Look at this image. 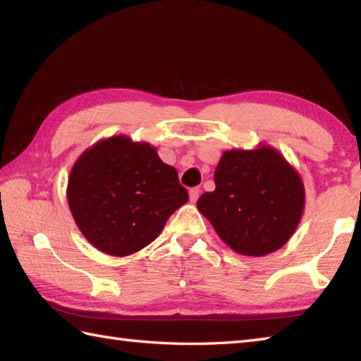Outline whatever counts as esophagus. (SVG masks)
<instances>
[{"instance_id":"34e87169","label":"esophagus","mask_w":361,"mask_h":361,"mask_svg":"<svg viewBox=\"0 0 361 361\" xmlns=\"http://www.w3.org/2000/svg\"><path fill=\"white\" fill-rule=\"evenodd\" d=\"M198 195H200V188H192L189 190V200L190 203H195L198 200Z\"/></svg>"}]
</instances>
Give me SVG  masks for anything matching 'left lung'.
I'll use <instances>...</instances> for the list:
<instances>
[{
    "instance_id": "1",
    "label": "left lung",
    "mask_w": 361,
    "mask_h": 361,
    "mask_svg": "<svg viewBox=\"0 0 361 361\" xmlns=\"http://www.w3.org/2000/svg\"><path fill=\"white\" fill-rule=\"evenodd\" d=\"M214 181L216 189L198 198L197 208L235 252L270 255L293 235L304 211V185L278 150H226Z\"/></svg>"
}]
</instances>
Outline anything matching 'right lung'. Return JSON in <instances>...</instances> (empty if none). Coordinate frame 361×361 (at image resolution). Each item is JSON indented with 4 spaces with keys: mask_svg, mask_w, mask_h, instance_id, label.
I'll return each instance as SVG.
<instances>
[{
    "mask_svg": "<svg viewBox=\"0 0 361 361\" xmlns=\"http://www.w3.org/2000/svg\"><path fill=\"white\" fill-rule=\"evenodd\" d=\"M66 197L85 239L105 255L122 257L157 239L167 219L188 202V190L155 147L119 135L82 153Z\"/></svg>",
    "mask_w": 361,
    "mask_h": 361,
    "instance_id": "obj_1",
    "label": "right lung"
}]
</instances>
